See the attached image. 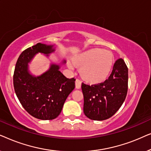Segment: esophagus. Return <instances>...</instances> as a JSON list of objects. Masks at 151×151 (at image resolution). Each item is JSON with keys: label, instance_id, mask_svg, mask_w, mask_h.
Instances as JSON below:
<instances>
[{"label": "esophagus", "instance_id": "34e87169", "mask_svg": "<svg viewBox=\"0 0 151 151\" xmlns=\"http://www.w3.org/2000/svg\"><path fill=\"white\" fill-rule=\"evenodd\" d=\"M76 88H78V89H80L81 88V82L78 79L76 80Z\"/></svg>", "mask_w": 151, "mask_h": 151}]
</instances>
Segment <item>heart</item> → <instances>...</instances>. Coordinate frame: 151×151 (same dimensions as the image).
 <instances>
[{
  "label": "heart",
  "mask_w": 151,
  "mask_h": 151,
  "mask_svg": "<svg viewBox=\"0 0 151 151\" xmlns=\"http://www.w3.org/2000/svg\"><path fill=\"white\" fill-rule=\"evenodd\" d=\"M113 53L110 51L99 48L89 49L72 59L73 65L80 69V75L84 82L89 84H99L106 81L112 71ZM73 69L71 64H68Z\"/></svg>",
  "instance_id": "b5f03b06"
}]
</instances>
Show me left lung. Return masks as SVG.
Here are the masks:
<instances>
[{
    "label": "left lung",
    "mask_w": 151,
    "mask_h": 151,
    "mask_svg": "<svg viewBox=\"0 0 151 151\" xmlns=\"http://www.w3.org/2000/svg\"><path fill=\"white\" fill-rule=\"evenodd\" d=\"M128 90V68L123 59L115 62L108 80L99 84H82L84 113L93 120L112 117L124 102Z\"/></svg>",
    "instance_id": "obj_1"
}]
</instances>
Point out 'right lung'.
I'll list each match as a JSON object with an SVG mask.
<instances>
[{
    "label": "right lung",
    "mask_w": 151,
    "mask_h": 151,
    "mask_svg": "<svg viewBox=\"0 0 151 151\" xmlns=\"http://www.w3.org/2000/svg\"><path fill=\"white\" fill-rule=\"evenodd\" d=\"M54 45L38 43L24 51L18 58L14 74L16 94L23 108L33 117L50 120L58 116L67 97L75 88L74 78H67L60 71V63H51L44 73L35 76L29 70V64L38 53L49 58L55 52Z\"/></svg>",
    "instance_id": "right-lung-1"
}]
</instances>
